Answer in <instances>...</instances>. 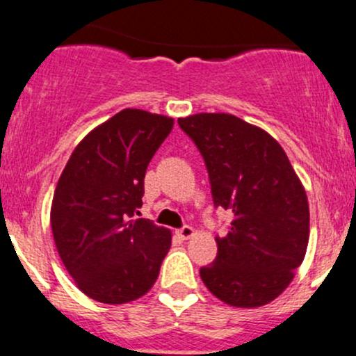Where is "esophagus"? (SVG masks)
Here are the masks:
<instances>
[{
	"instance_id": "obj_1",
	"label": "esophagus",
	"mask_w": 356,
	"mask_h": 356,
	"mask_svg": "<svg viewBox=\"0 0 356 356\" xmlns=\"http://www.w3.org/2000/svg\"><path fill=\"white\" fill-rule=\"evenodd\" d=\"M177 234L181 236L182 239H189V238H193V236H195V229H193L191 225H184V227L179 229Z\"/></svg>"
}]
</instances>
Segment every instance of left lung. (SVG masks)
I'll return each instance as SVG.
<instances>
[{
  "mask_svg": "<svg viewBox=\"0 0 356 356\" xmlns=\"http://www.w3.org/2000/svg\"><path fill=\"white\" fill-rule=\"evenodd\" d=\"M207 165L215 207L231 211L225 238L201 281L224 303L257 308L293 281L310 234L303 184L277 141L229 113L179 118Z\"/></svg>",
  "mask_w": 356,
  "mask_h": 356,
  "instance_id": "left-lung-1",
  "label": "left lung"
}]
</instances>
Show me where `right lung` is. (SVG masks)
<instances>
[{
	"label": "right lung",
	"mask_w": 356,
	"mask_h": 356,
	"mask_svg": "<svg viewBox=\"0 0 356 356\" xmlns=\"http://www.w3.org/2000/svg\"><path fill=\"white\" fill-rule=\"evenodd\" d=\"M174 120L125 108L77 145L56 184L51 231L77 288L102 303L134 301L155 284L172 245L168 229L132 220L149 161Z\"/></svg>",
	"instance_id": "obj_1"
}]
</instances>
